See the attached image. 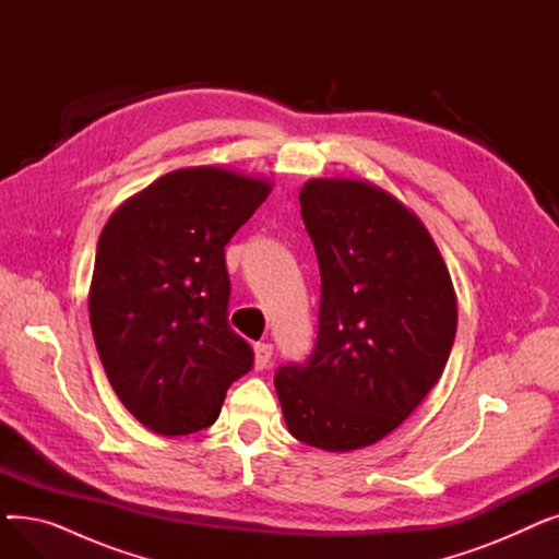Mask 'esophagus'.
I'll use <instances>...</instances> for the list:
<instances>
[{"mask_svg": "<svg viewBox=\"0 0 559 559\" xmlns=\"http://www.w3.org/2000/svg\"><path fill=\"white\" fill-rule=\"evenodd\" d=\"M270 360H272V344H264V342L255 344L253 346V365H255V369L258 371L267 369Z\"/></svg>", "mask_w": 559, "mask_h": 559, "instance_id": "34e87169", "label": "esophagus"}]
</instances>
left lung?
<instances>
[{
    "instance_id": "left-lung-1",
    "label": "left lung",
    "mask_w": 559,
    "mask_h": 559,
    "mask_svg": "<svg viewBox=\"0 0 559 559\" xmlns=\"http://www.w3.org/2000/svg\"><path fill=\"white\" fill-rule=\"evenodd\" d=\"M301 215L321 272L319 333L274 385L299 442L346 453L396 430L442 376L457 331L447 262L424 222L360 179H310Z\"/></svg>"
}]
</instances>
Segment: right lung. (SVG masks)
I'll return each instance as SVG.
<instances>
[{
    "label": "right lung",
    "instance_id": "obj_1",
    "mask_svg": "<svg viewBox=\"0 0 559 559\" xmlns=\"http://www.w3.org/2000/svg\"><path fill=\"white\" fill-rule=\"evenodd\" d=\"M272 188L228 167H183L129 197L99 235L87 295L95 344L117 399L156 435L213 426L253 365L226 319L224 247Z\"/></svg>",
    "mask_w": 559,
    "mask_h": 559
}]
</instances>
